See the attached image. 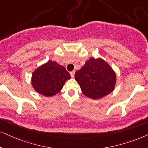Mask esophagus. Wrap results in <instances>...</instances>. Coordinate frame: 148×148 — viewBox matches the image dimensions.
Returning <instances> with one entry per match:
<instances>
[{"instance_id":"34e87169","label":"esophagus","mask_w":148,"mask_h":148,"mask_svg":"<svg viewBox=\"0 0 148 148\" xmlns=\"http://www.w3.org/2000/svg\"><path fill=\"white\" fill-rule=\"evenodd\" d=\"M74 73H75V72H74V71H72V72H70V75H71V76H72V78L74 76Z\"/></svg>"}]
</instances>
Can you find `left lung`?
Wrapping results in <instances>:
<instances>
[{"label": "left lung", "mask_w": 148, "mask_h": 148, "mask_svg": "<svg viewBox=\"0 0 148 148\" xmlns=\"http://www.w3.org/2000/svg\"><path fill=\"white\" fill-rule=\"evenodd\" d=\"M74 77L82 93L87 98L98 100L113 92L117 77L111 65L102 58L91 57Z\"/></svg>", "instance_id": "obj_1"}]
</instances>
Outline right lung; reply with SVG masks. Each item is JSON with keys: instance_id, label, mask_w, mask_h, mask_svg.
Masks as SVG:
<instances>
[{"instance_id": "add662e5", "label": "right lung", "mask_w": 148, "mask_h": 148, "mask_svg": "<svg viewBox=\"0 0 148 148\" xmlns=\"http://www.w3.org/2000/svg\"><path fill=\"white\" fill-rule=\"evenodd\" d=\"M70 78V74L64 66L49 60L33 71L31 85L40 94L51 97L60 92L65 82Z\"/></svg>"}]
</instances>
